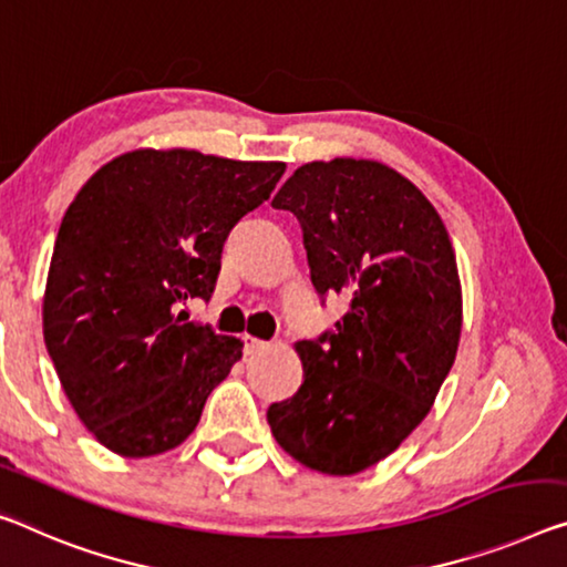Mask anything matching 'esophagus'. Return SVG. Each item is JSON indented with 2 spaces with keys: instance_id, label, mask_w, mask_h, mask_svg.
<instances>
[{
  "instance_id": "1",
  "label": "esophagus",
  "mask_w": 567,
  "mask_h": 567,
  "mask_svg": "<svg viewBox=\"0 0 567 567\" xmlns=\"http://www.w3.org/2000/svg\"><path fill=\"white\" fill-rule=\"evenodd\" d=\"M243 344H246V350H248V352L264 350V347H266L264 339H258V337H254V334H243Z\"/></svg>"
}]
</instances>
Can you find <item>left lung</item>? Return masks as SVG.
I'll return each instance as SVG.
<instances>
[{
  "label": "left lung",
  "instance_id": "obj_1",
  "mask_svg": "<svg viewBox=\"0 0 567 567\" xmlns=\"http://www.w3.org/2000/svg\"><path fill=\"white\" fill-rule=\"evenodd\" d=\"M271 205L299 220L319 299L347 293L350 311L296 344L303 382L268 425L299 464L350 476L411 435L456 360L454 246L421 189L380 162L303 164Z\"/></svg>",
  "mask_w": 567,
  "mask_h": 567
}]
</instances>
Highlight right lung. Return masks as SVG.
<instances>
[{"label": "right lung", "mask_w": 567, "mask_h": 567, "mask_svg": "<svg viewBox=\"0 0 567 567\" xmlns=\"http://www.w3.org/2000/svg\"><path fill=\"white\" fill-rule=\"evenodd\" d=\"M284 169L138 150L95 172L68 207L42 332L73 411L113 454L179 446L243 357L240 339L185 321L177 307L210 301L225 240L271 197Z\"/></svg>", "instance_id": "1"}]
</instances>
